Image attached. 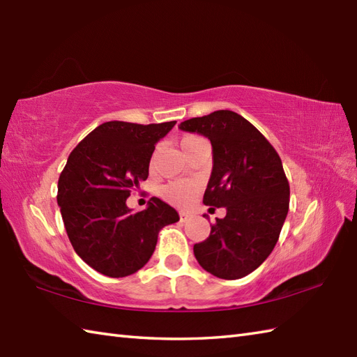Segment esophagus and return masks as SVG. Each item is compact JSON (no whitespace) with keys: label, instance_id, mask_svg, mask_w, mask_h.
Listing matches in <instances>:
<instances>
[{"label":"esophagus","instance_id":"1","mask_svg":"<svg viewBox=\"0 0 357 357\" xmlns=\"http://www.w3.org/2000/svg\"><path fill=\"white\" fill-rule=\"evenodd\" d=\"M179 219H181V222H187L192 219V215L187 213V211H179Z\"/></svg>","mask_w":357,"mask_h":357}]
</instances>
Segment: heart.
Here are the masks:
<instances>
[{"instance_id": "heart-1", "label": "heart", "mask_w": 357, "mask_h": 357, "mask_svg": "<svg viewBox=\"0 0 357 357\" xmlns=\"http://www.w3.org/2000/svg\"><path fill=\"white\" fill-rule=\"evenodd\" d=\"M198 139H201L199 136H193V135L184 136L183 141H181V147L184 150L187 146H190L192 142ZM153 161H155V156L151 159V162ZM161 193L164 198L167 201H170L172 204H176V206H181V207H187L190 206V204L195 201L196 195H198V185L192 183V181H174V183H170L169 185L162 187Z\"/></svg>"}]
</instances>
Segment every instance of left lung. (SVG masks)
Segmentation results:
<instances>
[{
    "instance_id": "8db88e82",
    "label": "left lung",
    "mask_w": 357,
    "mask_h": 357,
    "mask_svg": "<svg viewBox=\"0 0 357 357\" xmlns=\"http://www.w3.org/2000/svg\"><path fill=\"white\" fill-rule=\"evenodd\" d=\"M179 128L210 139L213 169L204 204L227 210L210 236L195 244L196 261L216 278H244L270 256L285 222L290 185L282 161L265 136L231 110L187 119Z\"/></svg>"
}]
</instances>
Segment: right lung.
Listing matches in <instances>:
<instances>
[{
    "mask_svg": "<svg viewBox=\"0 0 357 357\" xmlns=\"http://www.w3.org/2000/svg\"><path fill=\"white\" fill-rule=\"evenodd\" d=\"M174 124L104 123L72 150L59 174L56 199L67 236L101 275H133L153 255L159 230L179 221L178 211L155 196L138 213L126 204L147 179L156 142Z\"/></svg>",
    "mask_w": 357,
    "mask_h": 357,
    "instance_id": "right-lung-1",
    "label": "right lung"
}]
</instances>
